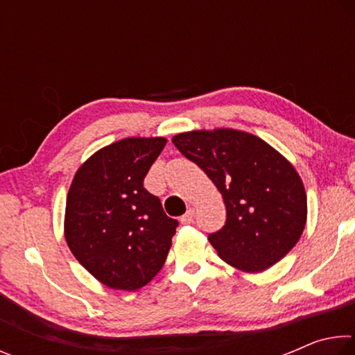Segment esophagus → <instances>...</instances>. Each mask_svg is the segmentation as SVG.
<instances>
[{
	"instance_id": "obj_1",
	"label": "esophagus",
	"mask_w": 355,
	"mask_h": 355,
	"mask_svg": "<svg viewBox=\"0 0 355 355\" xmlns=\"http://www.w3.org/2000/svg\"><path fill=\"white\" fill-rule=\"evenodd\" d=\"M194 218H196V211L192 208H189L188 211L180 218V222H182V224H192V222H194Z\"/></svg>"
}]
</instances>
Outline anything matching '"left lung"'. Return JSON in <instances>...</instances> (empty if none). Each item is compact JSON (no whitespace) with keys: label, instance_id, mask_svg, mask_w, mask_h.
Listing matches in <instances>:
<instances>
[{"label":"left lung","instance_id":"obj_1","mask_svg":"<svg viewBox=\"0 0 355 355\" xmlns=\"http://www.w3.org/2000/svg\"><path fill=\"white\" fill-rule=\"evenodd\" d=\"M172 142L224 199L225 225L208 235L222 260L260 272L296 245L307 220V196L297 172L277 150L230 128L189 131Z\"/></svg>","mask_w":355,"mask_h":355}]
</instances>
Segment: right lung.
<instances>
[{
	"instance_id": "obj_1",
	"label": "right lung",
	"mask_w": 355,
	"mask_h": 355,
	"mask_svg": "<svg viewBox=\"0 0 355 355\" xmlns=\"http://www.w3.org/2000/svg\"><path fill=\"white\" fill-rule=\"evenodd\" d=\"M166 142L164 137L114 142L78 169L69 189V248L112 290H139L159 272L169 254L178 220L144 188V178Z\"/></svg>"
}]
</instances>
